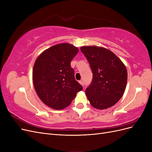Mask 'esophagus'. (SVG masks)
Wrapping results in <instances>:
<instances>
[{
    "label": "esophagus",
    "mask_w": 152,
    "mask_h": 152,
    "mask_svg": "<svg viewBox=\"0 0 152 152\" xmlns=\"http://www.w3.org/2000/svg\"><path fill=\"white\" fill-rule=\"evenodd\" d=\"M79 83H80L82 86H84V80H80V81H79Z\"/></svg>",
    "instance_id": "obj_1"
}]
</instances>
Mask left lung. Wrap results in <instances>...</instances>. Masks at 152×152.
Returning a JSON list of instances; mask_svg holds the SVG:
<instances>
[{"mask_svg":"<svg viewBox=\"0 0 152 152\" xmlns=\"http://www.w3.org/2000/svg\"><path fill=\"white\" fill-rule=\"evenodd\" d=\"M80 50L90 65L93 80L86 94L93 107L103 110L117 103L125 91L127 72L125 65L110 50L83 46Z\"/></svg>","mask_w":152,"mask_h":152,"instance_id":"8db88e82","label":"left lung"}]
</instances>
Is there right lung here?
Returning <instances> with one entry per match:
<instances>
[{
	"label": "right lung",
	"mask_w": 152,
	"mask_h": 152,
	"mask_svg": "<svg viewBox=\"0 0 152 152\" xmlns=\"http://www.w3.org/2000/svg\"><path fill=\"white\" fill-rule=\"evenodd\" d=\"M79 49L67 43L55 45L41 54L33 68V82L39 98L48 107L61 110L83 89L70 63Z\"/></svg>",
	"instance_id": "right-lung-1"
}]
</instances>
